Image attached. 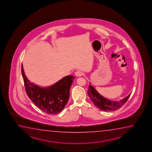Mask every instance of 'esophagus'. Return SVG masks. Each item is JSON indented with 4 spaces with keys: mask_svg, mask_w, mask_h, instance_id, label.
<instances>
[{
    "mask_svg": "<svg viewBox=\"0 0 152 152\" xmlns=\"http://www.w3.org/2000/svg\"><path fill=\"white\" fill-rule=\"evenodd\" d=\"M75 75L77 77H80L83 75V72H82V71L77 70L75 72Z\"/></svg>",
    "mask_w": 152,
    "mask_h": 152,
    "instance_id": "esophagus-1",
    "label": "esophagus"
}]
</instances>
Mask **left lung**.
<instances>
[{"mask_svg": "<svg viewBox=\"0 0 152 152\" xmlns=\"http://www.w3.org/2000/svg\"><path fill=\"white\" fill-rule=\"evenodd\" d=\"M131 93L129 96L119 101H113L104 97L98 93L96 89L89 85L88 88V95L92 102L96 107L103 111H113L121 107L128 100Z\"/></svg>", "mask_w": 152, "mask_h": 152, "instance_id": "left-lung-1", "label": "left lung"}]
</instances>
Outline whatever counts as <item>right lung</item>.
Returning a JSON list of instances; mask_svg holds the SVG:
<instances>
[{"mask_svg":"<svg viewBox=\"0 0 152 152\" xmlns=\"http://www.w3.org/2000/svg\"><path fill=\"white\" fill-rule=\"evenodd\" d=\"M21 73L26 93L38 108L48 114H57L64 110L69 99L70 86L75 77L67 76L50 86L42 87L28 80L23 65Z\"/></svg>","mask_w":152,"mask_h":152,"instance_id":"1","label":"right lung"}]
</instances>
